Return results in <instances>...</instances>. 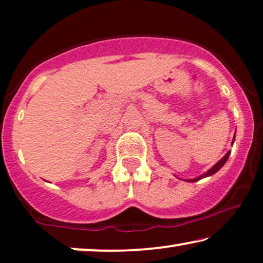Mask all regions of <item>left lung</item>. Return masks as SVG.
<instances>
[{
	"label": "left lung",
	"instance_id": "8db88e82",
	"mask_svg": "<svg viewBox=\"0 0 263 263\" xmlns=\"http://www.w3.org/2000/svg\"><path fill=\"white\" fill-rule=\"evenodd\" d=\"M233 141H234V139H233ZM233 141H232V145H233ZM230 153H231V151H228L226 155L223 156V158H221L219 162L216 163V164H215L213 168H210L209 170H208L206 173H204L203 175H200V176H198V177H196V179H191V180H186V181H189V182H196V181H199L200 179H203V177H206V176H210V175H213V174H215L216 172H219V170L222 168L223 166V164L224 163L227 162V159H228V157H230Z\"/></svg>",
	"mask_w": 263,
	"mask_h": 263
}]
</instances>
